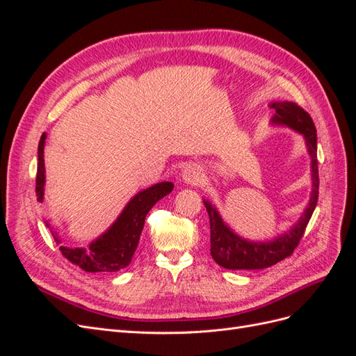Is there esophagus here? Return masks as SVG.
Here are the masks:
<instances>
[{
  "mask_svg": "<svg viewBox=\"0 0 356 356\" xmlns=\"http://www.w3.org/2000/svg\"><path fill=\"white\" fill-rule=\"evenodd\" d=\"M181 179L186 184H197L202 179L200 169L196 165H187L181 172Z\"/></svg>",
  "mask_w": 356,
  "mask_h": 356,
  "instance_id": "obj_1",
  "label": "esophagus"
}]
</instances>
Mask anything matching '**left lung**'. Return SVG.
<instances>
[{"label":"left lung","mask_w":356,"mask_h":356,"mask_svg":"<svg viewBox=\"0 0 356 356\" xmlns=\"http://www.w3.org/2000/svg\"><path fill=\"white\" fill-rule=\"evenodd\" d=\"M275 110L272 126H285L305 138L307 153L310 156L312 191L301 217L291 225L289 230L276 236L270 241H250L234 233L224 222L215 204L203 199V204L209 213L211 224V255L215 263L229 270H258L267 268L284 258L289 257L303 236L306 225L316 208L319 193L318 160H316V129L310 115L296 102L276 101L270 104Z\"/></svg>","instance_id":"left-lung-1"}]
</instances>
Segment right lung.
I'll return each mask as SVG.
<instances>
[{
  "label": "right lung",
  "mask_w": 356,
  "mask_h": 356,
  "mask_svg": "<svg viewBox=\"0 0 356 356\" xmlns=\"http://www.w3.org/2000/svg\"><path fill=\"white\" fill-rule=\"evenodd\" d=\"M47 135L42 134L38 143V168H37V200H44L46 186V169H44V144ZM174 190V184L169 181L157 182V184L141 190L127 202L117 220L101 236L90 242L89 248H71L60 245L62 255L72 264L79 266L84 272L89 273H110L118 272L127 267L132 261L136 251L139 238L144 229V222L148 211ZM46 225L50 229L53 238L58 243H62L59 233L50 227L49 221Z\"/></svg>",
  "instance_id": "obj_1"
}]
</instances>
